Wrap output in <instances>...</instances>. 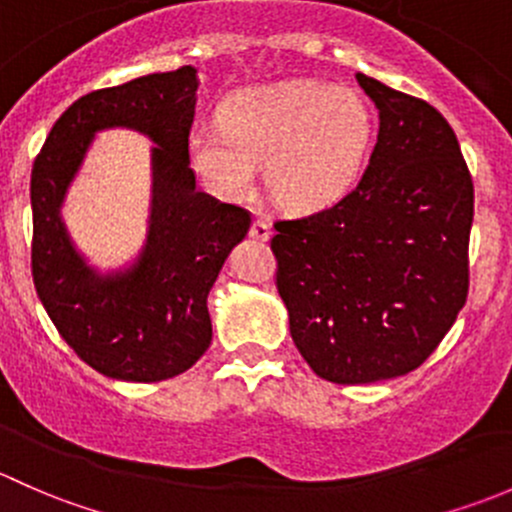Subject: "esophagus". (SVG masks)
I'll return each instance as SVG.
<instances>
[{
	"mask_svg": "<svg viewBox=\"0 0 512 512\" xmlns=\"http://www.w3.org/2000/svg\"><path fill=\"white\" fill-rule=\"evenodd\" d=\"M249 234H251V239H256V241H268L271 239V224L263 219H256L254 224H251Z\"/></svg>",
	"mask_w": 512,
	"mask_h": 512,
	"instance_id": "34e87169",
	"label": "esophagus"
}]
</instances>
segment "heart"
<instances>
[{
    "instance_id": "1",
    "label": "heart",
    "mask_w": 512,
    "mask_h": 512,
    "mask_svg": "<svg viewBox=\"0 0 512 512\" xmlns=\"http://www.w3.org/2000/svg\"><path fill=\"white\" fill-rule=\"evenodd\" d=\"M372 140V110L355 88L286 81L226 98L221 128H194L187 157L221 199L249 197L263 165L273 202L310 214L333 207L355 187Z\"/></svg>"
}]
</instances>
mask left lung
Listing matches in <instances>:
<instances>
[{
  "mask_svg": "<svg viewBox=\"0 0 512 512\" xmlns=\"http://www.w3.org/2000/svg\"><path fill=\"white\" fill-rule=\"evenodd\" d=\"M379 110L360 184L335 207L276 221L291 337L315 374L370 384L416 370L468 293L473 182L444 115L357 73Z\"/></svg>",
  "mask_w": 512,
  "mask_h": 512,
  "instance_id": "1",
  "label": "left lung"
}]
</instances>
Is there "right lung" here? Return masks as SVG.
Listing matches in <instances>:
<instances>
[{
	"instance_id": "right-lung-1",
	"label": "right lung",
	"mask_w": 512,
	"mask_h": 512,
	"mask_svg": "<svg viewBox=\"0 0 512 512\" xmlns=\"http://www.w3.org/2000/svg\"><path fill=\"white\" fill-rule=\"evenodd\" d=\"M197 68L150 73L78 98L56 120L31 170V276L63 340L93 370L162 382L212 342L207 295L251 217L199 192L187 157ZM135 129L151 148V214L141 251L118 269L93 267L62 221V202L103 129Z\"/></svg>"
}]
</instances>
